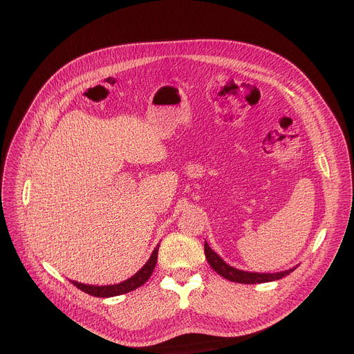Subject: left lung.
Masks as SVG:
<instances>
[{
    "instance_id": "1",
    "label": "left lung",
    "mask_w": 354,
    "mask_h": 354,
    "mask_svg": "<svg viewBox=\"0 0 354 354\" xmlns=\"http://www.w3.org/2000/svg\"><path fill=\"white\" fill-rule=\"evenodd\" d=\"M205 257H207V261L209 263V266L214 268V271H216L221 277L227 278V280H230V281L241 283V284H261V283L275 281V280H280V278L288 275L290 272H292L295 270V267H294L287 271L272 272V274H259V272H248V271H243V270H236V268L228 266L216 252H214L211 250V247L208 245L207 241H205Z\"/></svg>"
}]
</instances>
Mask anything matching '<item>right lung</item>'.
I'll return each mask as SVG.
<instances>
[{
    "label": "right lung",
    "mask_w": 354,
    "mask_h": 354,
    "mask_svg": "<svg viewBox=\"0 0 354 354\" xmlns=\"http://www.w3.org/2000/svg\"><path fill=\"white\" fill-rule=\"evenodd\" d=\"M158 251H159V245L153 250L151 258L147 259V263L133 277L127 278V280L123 283L113 284V286H88V284H82V283L71 281V280H70V283L73 286H76L79 290L90 294L93 297H102V299L130 292V291L139 288L140 286H143L149 280V278H151V275L155 270L156 261H158Z\"/></svg>",
    "instance_id": "1"
}]
</instances>
